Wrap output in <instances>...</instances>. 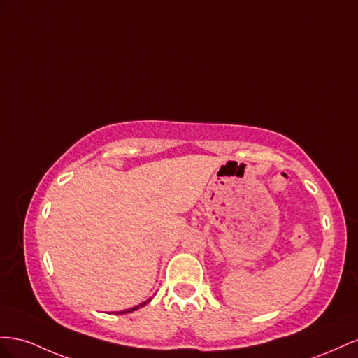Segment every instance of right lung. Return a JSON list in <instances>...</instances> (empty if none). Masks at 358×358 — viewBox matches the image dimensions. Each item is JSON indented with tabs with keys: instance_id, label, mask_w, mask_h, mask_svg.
Masks as SVG:
<instances>
[{
	"instance_id": "1",
	"label": "right lung",
	"mask_w": 358,
	"mask_h": 358,
	"mask_svg": "<svg viewBox=\"0 0 358 358\" xmlns=\"http://www.w3.org/2000/svg\"><path fill=\"white\" fill-rule=\"evenodd\" d=\"M150 301H151V299H148L147 301H144V303H141V304L135 306V308H131V309H127V310H121V312H115V313H130V312H134V310H138L139 308H144V306H145L147 303H150Z\"/></svg>"
}]
</instances>
